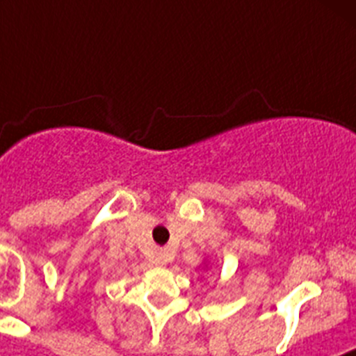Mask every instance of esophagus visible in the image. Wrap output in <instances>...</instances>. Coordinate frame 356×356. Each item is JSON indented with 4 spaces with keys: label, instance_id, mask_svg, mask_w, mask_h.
Here are the masks:
<instances>
[{
    "label": "esophagus",
    "instance_id": "obj_1",
    "mask_svg": "<svg viewBox=\"0 0 356 356\" xmlns=\"http://www.w3.org/2000/svg\"><path fill=\"white\" fill-rule=\"evenodd\" d=\"M169 262V254H168V251L165 250H162V251H159V253L155 254V264L156 266H165V264Z\"/></svg>",
    "mask_w": 356,
    "mask_h": 356
}]
</instances>
